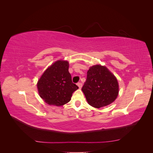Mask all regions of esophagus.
<instances>
[{
	"instance_id": "esophagus-1",
	"label": "esophagus",
	"mask_w": 153,
	"mask_h": 153,
	"mask_svg": "<svg viewBox=\"0 0 153 153\" xmlns=\"http://www.w3.org/2000/svg\"><path fill=\"white\" fill-rule=\"evenodd\" d=\"M77 85L78 86V87H79V88H80V89H81V88H82V83H81V82H78V84H77Z\"/></svg>"
}]
</instances>
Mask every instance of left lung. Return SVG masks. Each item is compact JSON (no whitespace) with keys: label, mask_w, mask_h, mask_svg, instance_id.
<instances>
[{"label":"left lung","mask_w":153,"mask_h":153,"mask_svg":"<svg viewBox=\"0 0 153 153\" xmlns=\"http://www.w3.org/2000/svg\"><path fill=\"white\" fill-rule=\"evenodd\" d=\"M82 90L88 103L100 108L112 103L119 93L116 78L105 66H93L87 71V79Z\"/></svg>","instance_id":"8db88e82"}]
</instances>
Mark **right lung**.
<instances>
[{
  "mask_svg": "<svg viewBox=\"0 0 153 153\" xmlns=\"http://www.w3.org/2000/svg\"><path fill=\"white\" fill-rule=\"evenodd\" d=\"M68 61H58L46 70L38 80L39 96L46 103L62 106L71 100L78 87L73 84L69 71Z\"/></svg>",
  "mask_w": 153,
  "mask_h": 153,
  "instance_id": "right-lung-1",
  "label": "right lung"
}]
</instances>
